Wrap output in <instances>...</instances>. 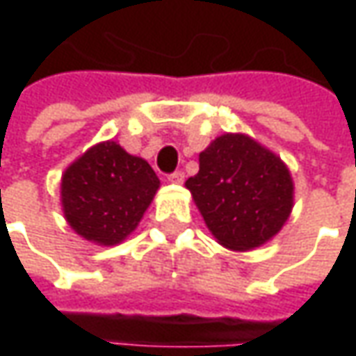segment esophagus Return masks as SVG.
Here are the masks:
<instances>
[{"label":"esophagus","mask_w":356,"mask_h":356,"mask_svg":"<svg viewBox=\"0 0 356 356\" xmlns=\"http://www.w3.org/2000/svg\"><path fill=\"white\" fill-rule=\"evenodd\" d=\"M168 180H170L172 184H182V182H184V172L182 170L172 172L170 176H168Z\"/></svg>","instance_id":"34e87169"}]
</instances>
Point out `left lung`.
<instances>
[{
  "label": "left lung",
  "instance_id": "1",
  "mask_svg": "<svg viewBox=\"0 0 356 356\" xmlns=\"http://www.w3.org/2000/svg\"><path fill=\"white\" fill-rule=\"evenodd\" d=\"M186 188L213 238L234 252L269 241L293 208L287 166L245 134H222L200 152V170Z\"/></svg>",
  "mask_w": 356,
  "mask_h": 356
}]
</instances>
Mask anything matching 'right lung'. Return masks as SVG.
Listing matches in <instances>:
<instances>
[{"label": "right lung", "mask_w": 356, "mask_h": 356, "mask_svg": "<svg viewBox=\"0 0 356 356\" xmlns=\"http://www.w3.org/2000/svg\"><path fill=\"white\" fill-rule=\"evenodd\" d=\"M160 188L150 164L120 144H95L65 170L63 213L81 238L117 245L143 220Z\"/></svg>", "instance_id": "obj_1"}]
</instances>
